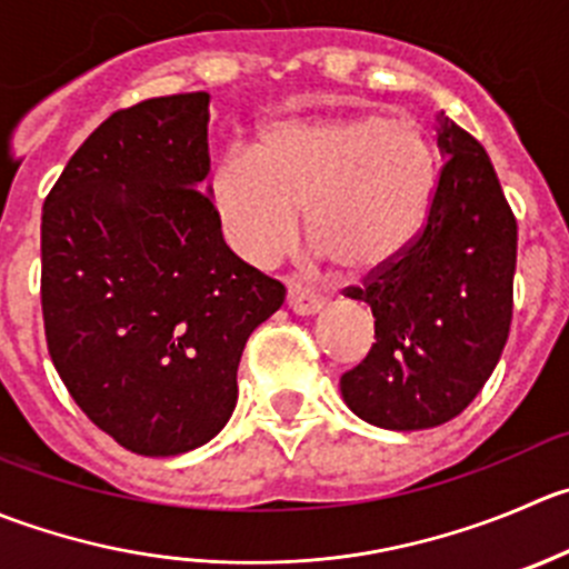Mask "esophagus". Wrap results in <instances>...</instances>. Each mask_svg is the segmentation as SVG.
I'll return each mask as SVG.
<instances>
[{"label":"esophagus","mask_w":569,"mask_h":569,"mask_svg":"<svg viewBox=\"0 0 569 569\" xmlns=\"http://www.w3.org/2000/svg\"><path fill=\"white\" fill-rule=\"evenodd\" d=\"M286 302H289V308L295 313H302V317H308V313H317L319 308L325 306V295H319V291L311 289V286L295 283V286H289Z\"/></svg>","instance_id":"obj_1"}]
</instances>
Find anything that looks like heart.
Masks as SVG:
<instances>
[{"label": "heart", "mask_w": 569, "mask_h": 569, "mask_svg": "<svg viewBox=\"0 0 569 569\" xmlns=\"http://www.w3.org/2000/svg\"><path fill=\"white\" fill-rule=\"evenodd\" d=\"M433 152L422 127L380 113L269 121L250 156L230 152L211 200L239 256L267 263L306 233L345 272H369L408 244L422 219Z\"/></svg>", "instance_id": "obj_1"}]
</instances>
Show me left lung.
<instances>
[{"label": "left lung", "mask_w": 569, "mask_h": 569, "mask_svg": "<svg viewBox=\"0 0 569 569\" xmlns=\"http://www.w3.org/2000/svg\"><path fill=\"white\" fill-rule=\"evenodd\" d=\"M445 158L419 233L345 295L375 317V345L341 375V397L367 422L425 431L459 417L511 328L517 219L487 150L437 116Z\"/></svg>", "instance_id": "8db88e82"}]
</instances>
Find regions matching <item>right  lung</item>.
Instances as JSON below:
<instances>
[{"label": "right lung", "mask_w": 569, "mask_h": 569, "mask_svg": "<svg viewBox=\"0 0 569 569\" xmlns=\"http://www.w3.org/2000/svg\"><path fill=\"white\" fill-rule=\"evenodd\" d=\"M211 93L110 113L43 200L41 308L69 395L138 456L217 437L247 339L286 289L241 261L202 180Z\"/></svg>", "instance_id": "right-lung-1"}]
</instances>
